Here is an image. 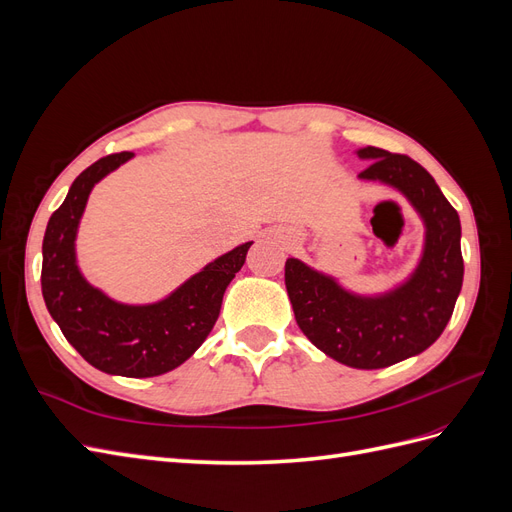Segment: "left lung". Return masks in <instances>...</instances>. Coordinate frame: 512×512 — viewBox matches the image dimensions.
Masks as SVG:
<instances>
[{"label": "left lung", "instance_id": "left-lung-1", "mask_svg": "<svg viewBox=\"0 0 512 512\" xmlns=\"http://www.w3.org/2000/svg\"><path fill=\"white\" fill-rule=\"evenodd\" d=\"M374 160L361 179L404 192L427 224L425 254L412 280L378 299L339 288L331 277L286 260V290L299 329L318 350L354 369H382L427 350L446 329L463 284L459 215L427 170L401 153L365 147Z\"/></svg>", "mask_w": 512, "mask_h": 512}]
</instances>
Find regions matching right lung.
<instances>
[{
  "mask_svg": "<svg viewBox=\"0 0 512 512\" xmlns=\"http://www.w3.org/2000/svg\"><path fill=\"white\" fill-rule=\"evenodd\" d=\"M132 156V151L111 153L74 179L66 200L46 224L40 280L46 309L89 365L104 374L151 378L179 367L205 342L220 316L224 290L243 267L252 243L213 260L153 305H121L89 286L76 267V228L91 188Z\"/></svg>",
  "mask_w": 512,
  "mask_h": 512,
  "instance_id": "add662e5",
  "label": "right lung"
}]
</instances>
